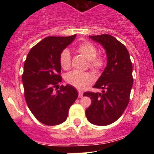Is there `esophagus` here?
<instances>
[{"label":"esophagus","mask_w":154,"mask_h":154,"mask_svg":"<svg viewBox=\"0 0 154 154\" xmlns=\"http://www.w3.org/2000/svg\"><path fill=\"white\" fill-rule=\"evenodd\" d=\"M78 94H79L78 97H80H80H83V91H80V90H78Z\"/></svg>","instance_id":"1"}]
</instances>
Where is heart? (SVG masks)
Returning <instances> with one entry per match:
<instances>
[{
  "mask_svg": "<svg viewBox=\"0 0 154 154\" xmlns=\"http://www.w3.org/2000/svg\"><path fill=\"white\" fill-rule=\"evenodd\" d=\"M77 51L84 56L88 60V67L94 73L100 72L106 64L103 56L97 55V49L90 42H83L77 45ZM60 63L64 70L69 69L71 66V54L68 49H65L60 53ZM92 76L86 71H73L66 75V80L68 83L77 88H84L92 82Z\"/></svg>",
  "mask_w": 154,
  "mask_h": 154,
  "instance_id": "heart-1",
  "label": "heart"
}]
</instances>
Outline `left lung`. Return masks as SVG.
<instances>
[{
  "mask_svg": "<svg viewBox=\"0 0 154 154\" xmlns=\"http://www.w3.org/2000/svg\"><path fill=\"white\" fill-rule=\"evenodd\" d=\"M89 38L106 50L107 66L93 86L101 88L102 93L83 94L91 100L86 116L90 123L106 126L117 121L128 105L133 83V66L127 48L112 35L102 34Z\"/></svg>",
  "mask_w": 154,
  "mask_h": 154,
  "instance_id": "8db88e82",
  "label": "left lung"
}]
</instances>
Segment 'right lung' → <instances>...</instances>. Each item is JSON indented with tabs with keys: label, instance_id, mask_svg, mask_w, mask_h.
Segmentation results:
<instances>
[{
	"label": "right lung",
	"instance_id": "add662e5",
	"mask_svg": "<svg viewBox=\"0 0 154 154\" xmlns=\"http://www.w3.org/2000/svg\"><path fill=\"white\" fill-rule=\"evenodd\" d=\"M75 37H46L31 48L24 62L22 81L26 102L35 119L45 125L63 123L78 97L75 88L68 84L54 91L62 81L60 53Z\"/></svg>",
	"mask_w": 154,
	"mask_h": 154
}]
</instances>
